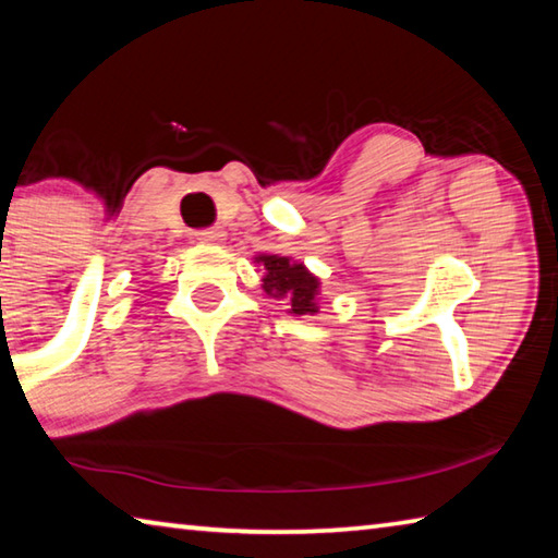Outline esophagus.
Here are the masks:
<instances>
[{
  "label": "esophagus",
  "mask_w": 558,
  "mask_h": 558,
  "mask_svg": "<svg viewBox=\"0 0 558 558\" xmlns=\"http://www.w3.org/2000/svg\"><path fill=\"white\" fill-rule=\"evenodd\" d=\"M223 231L221 229H216V226H209V229H199L194 233V239L199 241V243H219V241H223Z\"/></svg>",
  "instance_id": "esophagus-1"
}]
</instances>
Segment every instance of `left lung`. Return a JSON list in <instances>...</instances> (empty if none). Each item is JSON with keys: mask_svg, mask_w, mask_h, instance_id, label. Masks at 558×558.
I'll return each mask as SVG.
<instances>
[{"mask_svg": "<svg viewBox=\"0 0 558 558\" xmlns=\"http://www.w3.org/2000/svg\"><path fill=\"white\" fill-rule=\"evenodd\" d=\"M266 266V278H263V290L272 300L288 302L295 315H313L317 313L315 295H317V278L302 263H290L282 256H260Z\"/></svg>", "mask_w": 558, "mask_h": 558, "instance_id": "obj_1", "label": "left lung"}]
</instances>
